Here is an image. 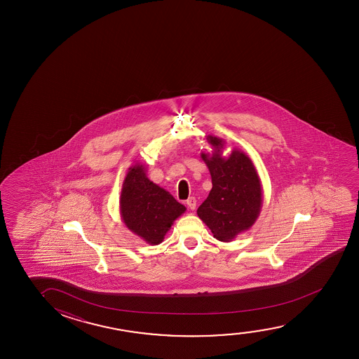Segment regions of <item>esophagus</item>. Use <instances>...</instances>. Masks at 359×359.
I'll return each mask as SVG.
<instances>
[{
	"label": "esophagus",
	"mask_w": 359,
	"mask_h": 359,
	"mask_svg": "<svg viewBox=\"0 0 359 359\" xmlns=\"http://www.w3.org/2000/svg\"><path fill=\"white\" fill-rule=\"evenodd\" d=\"M187 203L189 208L192 210V211L196 208V198H195V197H190V198L187 200Z\"/></svg>",
	"instance_id": "obj_1"
}]
</instances>
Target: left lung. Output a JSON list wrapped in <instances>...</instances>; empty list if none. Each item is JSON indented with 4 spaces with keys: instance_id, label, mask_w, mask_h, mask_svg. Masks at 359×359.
Wrapping results in <instances>:
<instances>
[{
    "instance_id": "1",
    "label": "left lung",
    "mask_w": 359,
    "mask_h": 359,
    "mask_svg": "<svg viewBox=\"0 0 359 359\" xmlns=\"http://www.w3.org/2000/svg\"><path fill=\"white\" fill-rule=\"evenodd\" d=\"M212 154L201 153L212 177V190L197 210L217 241H234L254 226L262 207L261 180L250 157L239 149L223 156L226 141L208 135Z\"/></svg>"
}]
</instances>
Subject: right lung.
<instances>
[{
	"instance_id": "right-lung-1",
	"label": "right lung",
	"mask_w": 359,
	"mask_h": 359,
	"mask_svg": "<svg viewBox=\"0 0 359 359\" xmlns=\"http://www.w3.org/2000/svg\"><path fill=\"white\" fill-rule=\"evenodd\" d=\"M120 215L125 226L149 245H158L187 207L151 182L146 165L136 163L128 168L120 195Z\"/></svg>"
}]
</instances>
